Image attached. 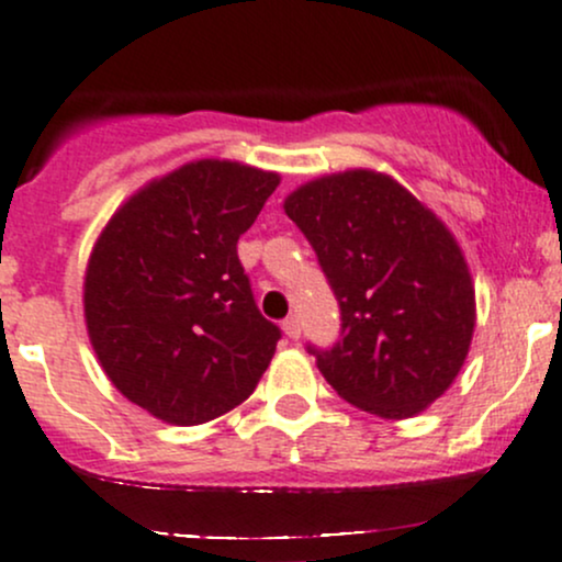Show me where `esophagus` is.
I'll return each mask as SVG.
<instances>
[{"label":"esophagus","mask_w":562,"mask_h":562,"mask_svg":"<svg viewBox=\"0 0 562 562\" xmlns=\"http://www.w3.org/2000/svg\"><path fill=\"white\" fill-rule=\"evenodd\" d=\"M283 335L289 337V340H297L300 337V331H303V327H300V318L297 316H289V318H283Z\"/></svg>","instance_id":"obj_1"}]
</instances>
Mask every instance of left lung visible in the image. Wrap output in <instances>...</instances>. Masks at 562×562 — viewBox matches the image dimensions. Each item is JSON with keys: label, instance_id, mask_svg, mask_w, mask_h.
I'll return each instance as SVG.
<instances>
[{"label": "left lung", "instance_id": "1", "mask_svg": "<svg viewBox=\"0 0 562 562\" xmlns=\"http://www.w3.org/2000/svg\"><path fill=\"white\" fill-rule=\"evenodd\" d=\"M316 251L340 340L307 346L353 407L402 420L445 394L474 331V286L448 227L385 173H331L283 201Z\"/></svg>", "mask_w": 562, "mask_h": 562}]
</instances>
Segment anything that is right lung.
<instances>
[{"label":"right lung","instance_id":"1","mask_svg":"<svg viewBox=\"0 0 562 562\" xmlns=\"http://www.w3.org/2000/svg\"><path fill=\"white\" fill-rule=\"evenodd\" d=\"M279 173L198 160L123 203L86 270V322L114 389L155 418L198 426L249 400L281 329L259 313L238 238Z\"/></svg>","mask_w":562,"mask_h":562}]
</instances>
